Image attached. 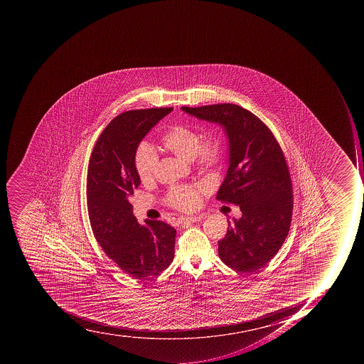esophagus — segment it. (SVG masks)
<instances>
[{"mask_svg": "<svg viewBox=\"0 0 364 364\" xmlns=\"http://www.w3.org/2000/svg\"><path fill=\"white\" fill-rule=\"evenodd\" d=\"M203 216H184V218H180L181 223H196V222H199L201 220Z\"/></svg>", "mask_w": 364, "mask_h": 364, "instance_id": "1", "label": "esophagus"}]
</instances>
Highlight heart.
Here are the masks:
<instances>
[{
  "label": "heart",
  "mask_w": 364,
  "mask_h": 364,
  "mask_svg": "<svg viewBox=\"0 0 364 364\" xmlns=\"http://www.w3.org/2000/svg\"><path fill=\"white\" fill-rule=\"evenodd\" d=\"M200 135L186 125L171 127L161 138L167 151L186 161H195L203 169L218 166L222 159V146L216 139L200 144ZM158 167V156L149 146L142 144L135 154V169L140 180L146 183L154 178ZM201 186H175L167 193L168 205L181 210H191L200 203Z\"/></svg>",
  "instance_id": "heart-1"
}]
</instances>
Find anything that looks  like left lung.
<instances>
[{
    "instance_id": "obj_1",
    "label": "left lung",
    "mask_w": 364,
    "mask_h": 364,
    "mask_svg": "<svg viewBox=\"0 0 364 364\" xmlns=\"http://www.w3.org/2000/svg\"><path fill=\"white\" fill-rule=\"evenodd\" d=\"M181 109L225 133L229 167L216 199L240 207L242 216L229 220L218 256L235 271L254 272L277 255L290 229L292 186L284 152L269 127L237 105Z\"/></svg>"
}]
</instances>
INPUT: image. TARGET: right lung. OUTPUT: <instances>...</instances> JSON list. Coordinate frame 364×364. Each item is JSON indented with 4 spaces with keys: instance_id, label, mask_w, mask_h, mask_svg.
I'll return each instance as SVG.
<instances>
[{
    "instance_id": "add662e5",
    "label": "right lung",
    "mask_w": 364,
    "mask_h": 364,
    "mask_svg": "<svg viewBox=\"0 0 364 364\" xmlns=\"http://www.w3.org/2000/svg\"><path fill=\"white\" fill-rule=\"evenodd\" d=\"M173 108L131 110L108 124L92 151L87 171V210L103 252L139 280L158 275L174 258L176 230L161 220L141 225L129 198L140 186L135 154L142 139Z\"/></svg>"
}]
</instances>
